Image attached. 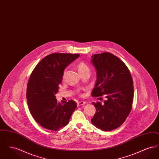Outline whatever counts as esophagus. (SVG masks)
<instances>
[{
	"label": "esophagus",
	"instance_id": "1",
	"mask_svg": "<svg viewBox=\"0 0 159 159\" xmlns=\"http://www.w3.org/2000/svg\"><path fill=\"white\" fill-rule=\"evenodd\" d=\"M86 103V102H84V101H80V102H79L77 103V107H79V106L84 105Z\"/></svg>",
	"mask_w": 159,
	"mask_h": 159
}]
</instances>
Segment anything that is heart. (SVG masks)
I'll list each match as a JSON object with an SVG mask.
<instances>
[{
	"label": "heart",
	"mask_w": 159,
	"mask_h": 159,
	"mask_svg": "<svg viewBox=\"0 0 159 159\" xmlns=\"http://www.w3.org/2000/svg\"><path fill=\"white\" fill-rule=\"evenodd\" d=\"M77 68H78V70H79V73H80V72H81V71H84V70H85L88 69V67L84 63L80 62V63H79V64H78ZM64 74H65V73H64Z\"/></svg>",
	"instance_id": "1"
}]
</instances>
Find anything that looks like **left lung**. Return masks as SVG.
Masks as SVG:
<instances>
[{"instance_id": "1", "label": "left lung", "mask_w": 159, "mask_h": 159, "mask_svg": "<svg viewBox=\"0 0 159 159\" xmlns=\"http://www.w3.org/2000/svg\"><path fill=\"white\" fill-rule=\"evenodd\" d=\"M91 62L97 71L92 96L104 95L106 100L92 102L96 113L92 123L103 131L119 128L130 113L134 98L133 80L125 63L112 53L95 54Z\"/></svg>"}]
</instances>
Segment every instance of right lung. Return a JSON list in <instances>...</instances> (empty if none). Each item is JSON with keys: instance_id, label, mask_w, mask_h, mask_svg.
<instances>
[{"instance_id": "right-lung-1", "label": "right lung", "mask_w": 159, "mask_h": 159, "mask_svg": "<svg viewBox=\"0 0 159 159\" xmlns=\"http://www.w3.org/2000/svg\"><path fill=\"white\" fill-rule=\"evenodd\" d=\"M79 54L51 53L38 64L27 88V99L33 117L43 128L57 130L66 126L77 107L76 102H58V92L65 68L79 58Z\"/></svg>"}]
</instances>
